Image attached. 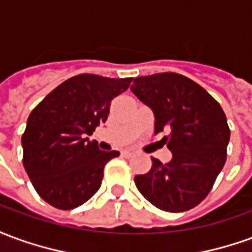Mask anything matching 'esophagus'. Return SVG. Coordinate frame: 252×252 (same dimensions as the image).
I'll return each mask as SVG.
<instances>
[{
  "mask_svg": "<svg viewBox=\"0 0 252 252\" xmlns=\"http://www.w3.org/2000/svg\"><path fill=\"white\" fill-rule=\"evenodd\" d=\"M121 155H123L124 158L129 159V158H132V157H133V153H132V151H129V150H124V151L121 153Z\"/></svg>",
  "mask_w": 252,
  "mask_h": 252,
  "instance_id": "esophagus-1",
  "label": "esophagus"
}]
</instances>
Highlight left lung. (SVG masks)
I'll list each match as a JSON object with an SVG mask.
<instances>
[{
  "mask_svg": "<svg viewBox=\"0 0 252 252\" xmlns=\"http://www.w3.org/2000/svg\"><path fill=\"white\" fill-rule=\"evenodd\" d=\"M131 90L154 112L155 135L170 128L163 139L173 154L169 163L151 158V170L135 177L136 188L162 211H189L208 195L227 160L225 113L205 89L177 72L136 77Z\"/></svg>",
  "mask_w": 252,
  "mask_h": 252,
  "instance_id": "obj_1",
  "label": "left lung"
}]
</instances>
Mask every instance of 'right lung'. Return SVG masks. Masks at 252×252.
<instances>
[{"instance_id":"add662e5","label":"right lung","mask_w":252,"mask_h":252,"mask_svg":"<svg viewBox=\"0 0 252 252\" xmlns=\"http://www.w3.org/2000/svg\"><path fill=\"white\" fill-rule=\"evenodd\" d=\"M132 78L79 74L61 83L31 112L21 136L23 163L43 200L68 211L93 197L105 164L119 151H101L86 135L106 121L112 99Z\"/></svg>"}]
</instances>
